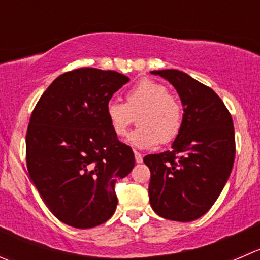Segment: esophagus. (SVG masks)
Returning <instances> with one entry per match:
<instances>
[{"label": "esophagus", "mask_w": 260, "mask_h": 260, "mask_svg": "<svg viewBox=\"0 0 260 260\" xmlns=\"http://www.w3.org/2000/svg\"><path fill=\"white\" fill-rule=\"evenodd\" d=\"M135 158H136V162H138V164L142 162V160H143L142 155H141V153L138 152V151H135Z\"/></svg>", "instance_id": "obj_1"}]
</instances>
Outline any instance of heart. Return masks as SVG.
Listing matches in <instances>:
<instances>
[{
	"label": "heart",
	"instance_id": "obj_1",
	"mask_svg": "<svg viewBox=\"0 0 260 260\" xmlns=\"http://www.w3.org/2000/svg\"><path fill=\"white\" fill-rule=\"evenodd\" d=\"M110 128L118 137L127 135L138 115L140 127L129 136L138 147L175 140L183 127V107L164 84L142 79L125 92V104L110 100L105 108Z\"/></svg>",
	"mask_w": 260,
	"mask_h": 260
}]
</instances>
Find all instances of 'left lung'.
<instances>
[{"mask_svg":"<svg viewBox=\"0 0 260 260\" xmlns=\"http://www.w3.org/2000/svg\"><path fill=\"white\" fill-rule=\"evenodd\" d=\"M176 89L183 127L170 151L143 157L151 171L152 210L168 220L189 222L205 215L222 191L235 160L233 118L211 87L178 70L152 71Z\"/></svg>","mask_w":260,"mask_h":260,"instance_id":"obj_1","label":"left lung"}]
</instances>
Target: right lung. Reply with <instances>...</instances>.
Segmentation results:
<instances>
[{"label": "right lung", "instance_id": "obj_1", "mask_svg": "<svg viewBox=\"0 0 260 260\" xmlns=\"http://www.w3.org/2000/svg\"><path fill=\"white\" fill-rule=\"evenodd\" d=\"M129 81L90 67L58 76L40 96L26 132V166L43 202L77 229L104 223L115 212V183L135 166L129 146L110 128L105 108Z\"/></svg>", "mask_w": 260, "mask_h": 260}]
</instances>
